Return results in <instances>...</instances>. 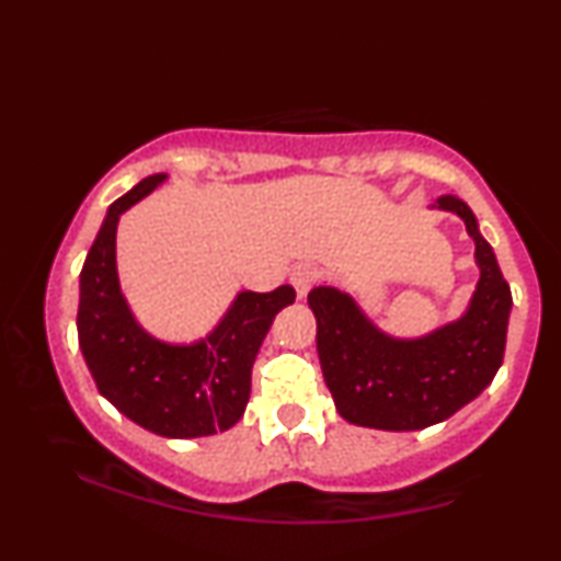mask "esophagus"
<instances>
[{"label":"esophagus","instance_id":"34e87169","mask_svg":"<svg viewBox=\"0 0 561 561\" xmlns=\"http://www.w3.org/2000/svg\"><path fill=\"white\" fill-rule=\"evenodd\" d=\"M289 279H293V287L295 293H298V298H306V295L311 293V287L319 282V268L311 266V263H302V266L295 268Z\"/></svg>","mask_w":561,"mask_h":561}]
</instances>
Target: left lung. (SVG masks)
Segmentation results:
<instances>
[{"instance_id": "8db88e82", "label": "left lung", "mask_w": 561, "mask_h": 561, "mask_svg": "<svg viewBox=\"0 0 561 561\" xmlns=\"http://www.w3.org/2000/svg\"><path fill=\"white\" fill-rule=\"evenodd\" d=\"M437 208L465 218L480 266L474 298L459 321L420 340H392L340 289L308 293L324 382L340 416L358 427L403 433L448 420L493 382L504 362L512 289L465 199L440 197Z\"/></svg>"}]
</instances>
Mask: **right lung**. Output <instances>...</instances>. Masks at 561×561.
I'll list each match as a JSON object with an SVG mask.
<instances>
[{
    "label": "right lung",
    "instance_id": "obj_1",
    "mask_svg": "<svg viewBox=\"0 0 561 561\" xmlns=\"http://www.w3.org/2000/svg\"><path fill=\"white\" fill-rule=\"evenodd\" d=\"M156 173L118 197L81 268L79 345L96 390L139 427L163 437H205L234 427L250 398V379L263 337L282 308L295 300L289 285L274 293H240L214 334L195 345H165L134 321L115 272L118 218L163 182Z\"/></svg>",
    "mask_w": 561,
    "mask_h": 561
}]
</instances>
